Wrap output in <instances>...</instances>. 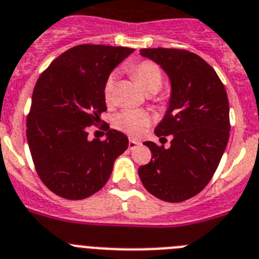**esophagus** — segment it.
I'll return each mask as SVG.
<instances>
[{
  "instance_id": "esophagus-1",
  "label": "esophagus",
  "mask_w": 259,
  "mask_h": 259,
  "mask_svg": "<svg viewBox=\"0 0 259 259\" xmlns=\"http://www.w3.org/2000/svg\"><path fill=\"white\" fill-rule=\"evenodd\" d=\"M138 145H140V141H136V140H132V139H130V141H128V148H130V149H135V148L138 147Z\"/></svg>"
}]
</instances>
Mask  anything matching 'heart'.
I'll return each mask as SVG.
<instances>
[{
	"mask_svg": "<svg viewBox=\"0 0 259 259\" xmlns=\"http://www.w3.org/2000/svg\"><path fill=\"white\" fill-rule=\"evenodd\" d=\"M131 74L136 78L147 94H154L162 86V72L160 66L152 61H141L131 68ZM115 74H110L105 83V98L111 99ZM152 116L141 110H123L114 118L115 127L130 136H140L151 124Z\"/></svg>",
	"mask_w": 259,
	"mask_h": 259,
	"instance_id": "b5f03b06",
	"label": "heart"
}]
</instances>
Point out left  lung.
<instances>
[{
    "label": "left lung",
    "instance_id": "obj_1",
    "mask_svg": "<svg viewBox=\"0 0 259 259\" xmlns=\"http://www.w3.org/2000/svg\"><path fill=\"white\" fill-rule=\"evenodd\" d=\"M140 55L169 77V105L154 134L173 139L169 148L145 141L152 160L139 167V177L156 198L183 202L207 186L222 160L231 131L228 97L213 68L193 52L144 48Z\"/></svg>",
    "mask_w": 259,
    "mask_h": 259
}]
</instances>
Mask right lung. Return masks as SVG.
<instances>
[{"instance_id": "obj_1", "label": "right lung", "mask_w": 259, "mask_h": 259, "mask_svg": "<svg viewBox=\"0 0 259 259\" xmlns=\"http://www.w3.org/2000/svg\"><path fill=\"white\" fill-rule=\"evenodd\" d=\"M134 51L81 44L55 59L37 79L27 143L40 180L56 195L79 200L96 194L128 148L127 136L110 127L105 140H89L88 127L107 110L106 79Z\"/></svg>"}]
</instances>
